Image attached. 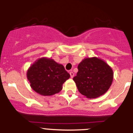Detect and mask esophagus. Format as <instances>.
Returning a JSON list of instances; mask_svg holds the SVG:
<instances>
[{"mask_svg": "<svg viewBox=\"0 0 133 133\" xmlns=\"http://www.w3.org/2000/svg\"><path fill=\"white\" fill-rule=\"evenodd\" d=\"M69 74H70V76H71V78H73V77H74V73H73V71H70L69 72Z\"/></svg>", "mask_w": 133, "mask_h": 133, "instance_id": "34e87169", "label": "esophagus"}]
</instances>
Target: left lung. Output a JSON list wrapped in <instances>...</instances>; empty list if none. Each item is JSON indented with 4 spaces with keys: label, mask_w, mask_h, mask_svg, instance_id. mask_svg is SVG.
I'll list each match as a JSON object with an SVG mask.
<instances>
[{
    "label": "left lung",
    "mask_w": 133,
    "mask_h": 133,
    "mask_svg": "<svg viewBox=\"0 0 133 133\" xmlns=\"http://www.w3.org/2000/svg\"><path fill=\"white\" fill-rule=\"evenodd\" d=\"M78 70L73 81L79 92L86 97L92 99L101 96L111 86L113 71L101 59L86 58L78 64Z\"/></svg>",
    "instance_id": "1"
}]
</instances>
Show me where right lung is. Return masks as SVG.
<instances>
[{
  "label": "right lung",
  "mask_w": 133,
  "mask_h": 133,
  "mask_svg": "<svg viewBox=\"0 0 133 133\" xmlns=\"http://www.w3.org/2000/svg\"><path fill=\"white\" fill-rule=\"evenodd\" d=\"M26 76L31 88L44 96L60 92L63 84L70 77L62 64L47 58L36 60L28 68Z\"/></svg>",
  "instance_id": "add662e5"
}]
</instances>
